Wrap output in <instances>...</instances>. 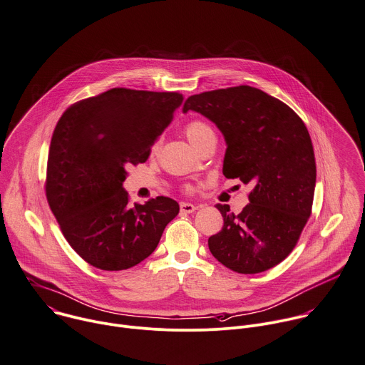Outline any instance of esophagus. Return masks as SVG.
I'll use <instances>...</instances> for the list:
<instances>
[{"instance_id": "esophagus-1", "label": "esophagus", "mask_w": 365, "mask_h": 365, "mask_svg": "<svg viewBox=\"0 0 365 365\" xmlns=\"http://www.w3.org/2000/svg\"><path fill=\"white\" fill-rule=\"evenodd\" d=\"M197 208H198L197 205L190 204V202H181V205H180V211H181L182 214H191V212H194Z\"/></svg>"}]
</instances>
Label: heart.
Returning <instances> with one entry per match:
<instances>
[{
  "label": "heart",
  "mask_w": 365,
  "mask_h": 365,
  "mask_svg": "<svg viewBox=\"0 0 365 365\" xmlns=\"http://www.w3.org/2000/svg\"><path fill=\"white\" fill-rule=\"evenodd\" d=\"M214 134L211 127L207 125L202 121H191L187 127H185V135L190 140V143L195 147L202 138H205L207 135Z\"/></svg>",
  "instance_id": "b5f03b06"
}]
</instances>
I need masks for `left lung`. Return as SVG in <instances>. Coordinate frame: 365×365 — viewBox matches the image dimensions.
Listing matches in <instances>:
<instances>
[{"label": "left lung", "instance_id": "1", "mask_svg": "<svg viewBox=\"0 0 365 365\" xmlns=\"http://www.w3.org/2000/svg\"><path fill=\"white\" fill-rule=\"evenodd\" d=\"M188 111L212 121L224 135L222 174L252 185L240 214L217 204L224 227L208 238L211 254L240 274L275 267L311 215L317 170L305 124L282 101L250 86L191 96L182 107Z\"/></svg>", "mask_w": 365, "mask_h": 365}]
</instances>
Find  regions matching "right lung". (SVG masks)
Listing matches in <instances>:
<instances>
[{
    "label": "right lung",
    "instance_id": "right-lung-1",
    "mask_svg": "<svg viewBox=\"0 0 365 365\" xmlns=\"http://www.w3.org/2000/svg\"><path fill=\"white\" fill-rule=\"evenodd\" d=\"M184 97L113 88L71 106L50 145L46 192L74 251L96 268H131L157 248L177 201L157 197L130 207L127 167L147 161Z\"/></svg>",
    "mask_w": 365,
    "mask_h": 365
}]
</instances>
